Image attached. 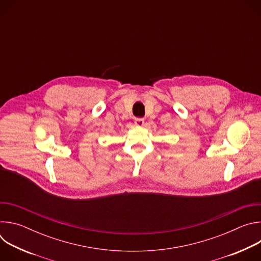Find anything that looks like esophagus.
<instances>
[{"label":"esophagus","instance_id":"34e87169","mask_svg":"<svg viewBox=\"0 0 261 261\" xmlns=\"http://www.w3.org/2000/svg\"><path fill=\"white\" fill-rule=\"evenodd\" d=\"M134 123H135L136 126H143L144 125V120L142 118H137V119H135Z\"/></svg>","mask_w":261,"mask_h":261}]
</instances>
